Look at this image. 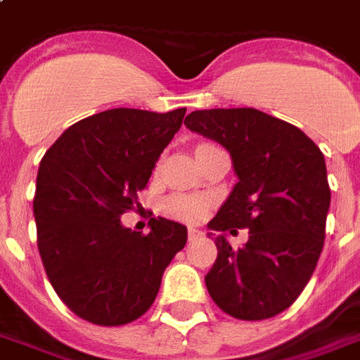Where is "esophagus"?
<instances>
[{
    "label": "esophagus",
    "mask_w": 360,
    "mask_h": 360,
    "mask_svg": "<svg viewBox=\"0 0 360 360\" xmlns=\"http://www.w3.org/2000/svg\"><path fill=\"white\" fill-rule=\"evenodd\" d=\"M187 236H188V242H193V240H196V238H200L202 233L198 231V229H188Z\"/></svg>",
    "instance_id": "1"
}]
</instances>
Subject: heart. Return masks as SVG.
<instances>
[{"label": "heart", "instance_id": "obj_1", "mask_svg": "<svg viewBox=\"0 0 360 360\" xmlns=\"http://www.w3.org/2000/svg\"><path fill=\"white\" fill-rule=\"evenodd\" d=\"M204 145L207 143H202L196 148ZM207 207H210V200L204 196H196V194H172L164 200V212L173 219L185 221V223L200 221L206 215Z\"/></svg>", "mask_w": 360, "mask_h": 360}]
</instances>
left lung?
Here are the masks:
<instances>
[{
    "label": "left lung",
    "instance_id": "left-lung-1",
    "mask_svg": "<svg viewBox=\"0 0 360 360\" xmlns=\"http://www.w3.org/2000/svg\"><path fill=\"white\" fill-rule=\"evenodd\" d=\"M185 126L225 146L238 175L207 227L250 231L244 248L223 234L215 238L207 292L240 321L278 315L307 286L324 246L330 187L321 148L302 129L255 108L194 110Z\"/></svg>",
    "mask_w": 360,
    "mask_h": 360
}]
</instances>
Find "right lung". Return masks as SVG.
Masks as SVG:
<instances>
[{
	"label": "right lung",
	"mask_w": 360,
	"mask_h": 360,
	"mask_svg": "<svg viewBox=\"0 0 360 360\" xmlns=\"http://www.w3.org/2000/svg\"><path fill=\"white\" fill-rule=\"evenodd\" d=\"M185 112L93 114L68 127L39 162L34 217L41 263L58 297L84 321L122 326L145 315L187 244V229L175 221L153 217L148 234L120 223Z\"/></svg>",
	"instance_id": "add662e5"
}]
</instances>
